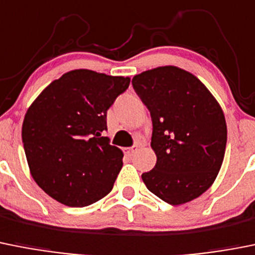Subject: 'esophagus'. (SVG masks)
<instances>
[{
	"instance_id": "1",
	"label": "esophagus",
	"mask_w": 255,
	"mask_h": 255,
	"mask_svg": "<svg viewBox=\"0 0 255 255\" xmlns=\"http://www.w3.org/2000/svg\"><path fill=\"white\" fill-rule=\"evenodd\" d=\"M137 149H139V146L137 145H134V146H131V148H129V149H125V153L128 154V155H134L135 154V151H137Z\"/></svg>"
}]
</instances>
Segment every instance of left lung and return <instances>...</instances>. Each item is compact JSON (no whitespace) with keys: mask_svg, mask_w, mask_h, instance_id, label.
I'll return each instance as SVG.
<instances>
[{"mask_svg":"<svg viewBox=\"0 0 255 255\" xmlns=\"http://www.w3.org/2000/svg\"><path fill=\"white\" fill-rule=\"evenodd\" d=\"M132 87L153 121L156 163L141 174L146 188L173 206L195 200L223 164L228 139L223 109L197 77L174 65L136 74Z\"/></svg>","mask_w":255,"mask_h":255,"instance_id":"obj_1","label":"left lung"}]
</instances>
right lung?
Wrapping results in <instances>:
<instances>
[{"label":"right lung","mask_w":255,"mask_h":255,"mask_svg":"<svg viewBox=\"0 0 255 255\" xmlns=\"http://www.w3.org/2000/svg\"><path fill=\"white\" fill-rule=\"evenodd\" d=\"M129 85V77L74 69L30 105L21 132L25 154L32 178L51 198L83 207L111 192L124 154L102 131L107 110Z\"/></svg>","instance_id":"1"}]
</instances>
